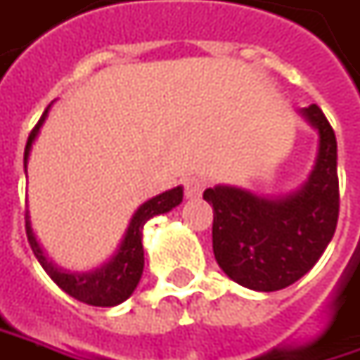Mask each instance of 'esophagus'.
<instances>
[{
  "mask_svg": "<svg viewBox=\"0 0 360 360\" xmlns=\"http://www.w3.org/2000/svg\"><path fill=\"white\" fill-rule=\"evenodd\" d=\"M203 187H205V183L201 177H197V175H189V177H185L183 179V189H185V197H189V199H195L203 193Z\"/></svg>",
  "mask_w": 360,
  "mask_h": 360,
  "instance_id": "1",
  "label": "esophagus"
}]
</instances>
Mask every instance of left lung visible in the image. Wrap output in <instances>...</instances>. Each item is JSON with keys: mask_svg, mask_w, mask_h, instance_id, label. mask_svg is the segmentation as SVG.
<instances>
[{"mask_svg": "<svg viewBox=\"0 0 360 360\" xmlns=\"http://www.w3.org/2000/svg\"><path fill=\"white\" fill-rule=\"evenodd\" d=\"M319 131V157L304 185L286 197L266 199L236 187L205 189L213 207V254L238 284L259 292L300 280L322 256L338 221L336 136L321 106L302 108Z\"/></svg>", "mask_w": 360, "mask_h": 360, "instance_id": "8db88e82", "label": "left lung"}]
</instances>
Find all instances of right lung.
<instances>
[{
    "label": "right lung",
    "instance_id": "1",
    "mask_svg": "<svg viewBox=\"0 0 360 360\" xmlns=\"http://www.w3.org/2000/svg\"><path fill=\"white\" fill-rule=\"evenodd\" d=\"M48 110H50V106L44 110L38 124L32 129V133L27 136L24 150V169L27 167V157H30V150H32V143H34L36 134L39 133V127L44 124V120L48 117ZM181 201H183V189L175 187V189L165 191L161 195L149 199L147 203H143L133 215L131 224H129V229H127L124 240L118 248L117 256L110 259L108 264H104L102 268L88 274L64 272V270H58L52 262H48V258L41 252V248L36 242L34 233H32L27 213H25V233H27V242L32 245V252L41 264V268L66 294H70L72 298L90 306H117L120 302H124L133 294L141 276H143V268H145L143 227H145V224L149 221L150 217L177 207Z\"/></svg>",
    "mask_w": 360,
    "mask_h": 360
}]
</instances>
